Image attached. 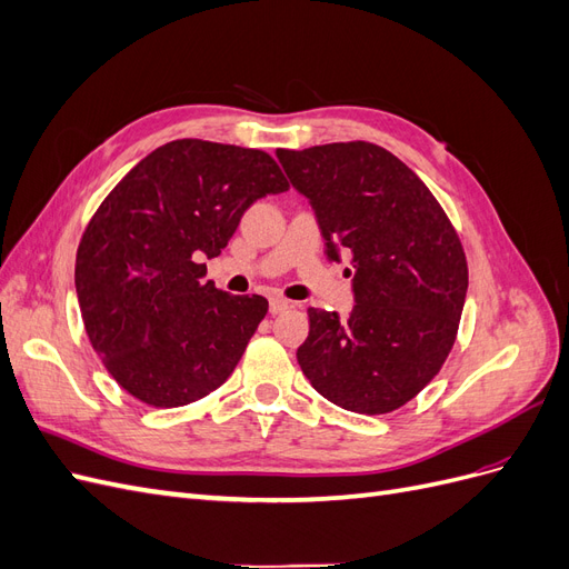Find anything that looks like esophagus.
Returning a JSON list of instances; mask_svg holds the SVG:
<instances>
[{
    "label": "esophagus",
    "instance_id": "34e87169",
    "mask_svg": "<svg viewBox=\"0 0 569 569\" xmlns=\"http://www.w3.org/2000/svg\"><path fill=\"white\" fill-rule=\"evenodd\" d=\"M291 306H295V301H287V299H282V297H272V299H270V313L278 316V313L287 311V308H291Z\"/></svg>",
    "mask_w": 569,
    "mask_h": 569
}]
</instances>
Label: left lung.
Returning <instances> with one entry per match:
<instances>
[{"label": "left lung", "mask_w": 569, "mask_h": 569, "mask_svg": "<svg viewBox=\"0 0 569 569\" xmlns=\"http://www.w3.org/2000/svg\"><path fill=\"white\" fill-rule=\"evenodd\" d=\"M278 159L311 201L330 261L347 251L353 266L356 306L347 318L308 308L299 366L343 410L401 408L453 349L468 295L458 232L427 184L382 147L335 142L278 149Z\"/></svg>", "instance_id": "left-lung-1"}]
</instances>
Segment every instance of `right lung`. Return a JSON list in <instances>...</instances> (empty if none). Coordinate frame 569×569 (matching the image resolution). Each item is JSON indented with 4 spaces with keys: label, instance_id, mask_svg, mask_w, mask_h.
I'll return each mask as SVG.
<instances>
[{
    "label": "right lung",
    "instance_id": "obj_1",
    "mask_svg": "<svg viewBox=\"0 0 569 569\" xmlns=\"http://www.w3.org/2000/svg\"><path fill=\"white\" fill-rule=\"evenodd\" d=\"M261 149L176 140L153 149L101 201L76 256L92 349L113 380L153 408L203 399L232 375L268 301L203 280L239 218L287 192Z\"/></svg>",
    "mask_w": 569,
    "mask_h": 569
}]
</instances>
